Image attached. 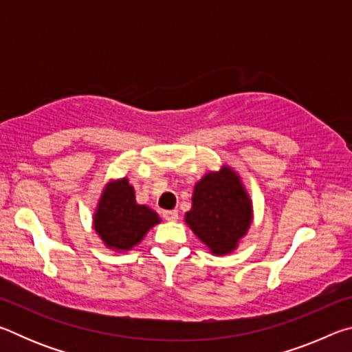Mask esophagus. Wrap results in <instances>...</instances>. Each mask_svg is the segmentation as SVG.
I'll return each mask as SVG.
<instances>
[{"label": "esophagus", "mask_w": 352, "mask_h": 352, "mask_svg": "<svg viewBox=\"0 0 352 352\" xmlns=\"http://www.w3.org/2000/svg\"><path fill=\"white\" fill-rule=\"evenodd\" d=\"M163 217L168 220V222H177L178 219V211L177 210H172V211H164L163 212Z\"/></svg>", "instance_id": "1"}]
</instances>
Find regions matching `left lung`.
<instances>
[{
	"instance_id": "obj_1",
	"label": "left lung",
	"mask_w": 352,
	"mask_h": 352,
	"mask_svg": "<svg viewBox=\"0 0 352 352\" xmlns=\"http://www.w3.org/2000/svg\"><path fill=\"white\" fill-rule=\"evenodd\" d=\"M184 222L214 256L233 253L253 222V201L242 178L228 164L195 183Z\"/></svg>"
}]
</instances>
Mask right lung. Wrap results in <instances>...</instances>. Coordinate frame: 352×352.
Wrapping results in <instances>:
<instances>
[{
	"instance_id": "1",
	"label": "right lung",
	"mask_w": 352,
	"mask_h": 352,
	"mask_svg": "<svg viewBox=\"0 0 352 352\" xmlns=\"http://www.w3.org/2000/svg\"><path fill=\"white\" fill-rule=\"evenodd\" d=\"M162 222L157 212L136 204L135 189L127 177L105 183L93 214V228L107 248L130 252L147 231Z\"/></svg>"
}]
</instances>
